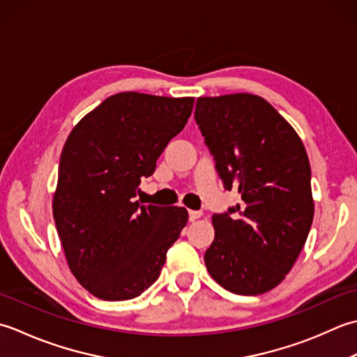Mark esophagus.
Returning <instances> with one entry per match:
<instances>
[{"instance_id": "1", "label": "esophagus", "mask_w": 357, "mask_h": 357, "mask_svg": "<svg viewBox=\"0 0 357 357\" xmlns=\"http://www.w3.org/2000/svg\"><path fill=\"white\" fill-rule=\"evenodd\" d=\"M202 215H203L202 211H192V209L189 211V220H197Z\"/></svg>"}]
</instances>
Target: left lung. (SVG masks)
<instances>
[{
  "label": "left lung",
  "mask_w": 357,
  "mask_h": 357,
  "mask_svg": "<svg viewBox=\"0 0 357 357\" xmlns=\"http://www.w3.org/2000/svg\"><path fill=\"white\" fill-rule=\"evenodd\" d=\"M195 121L225 188L242 203L214 214L206 270L234 294L257 296L287 278L314 215L311 168L294 128L254 93L199 97Z\"/></svg>",
  "instance_id": "left-lung-1"
}]
</instances>
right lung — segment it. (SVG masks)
I'll list each match as a JSON object with an SVG mask.
<instances>
[{"label":"right lung","instance_id":"add662e5","mask_svg":"<svg viewBox=\"0 0 357 357\" xmlns=\"http://www.w3.org/2000/svg\"><path fill=\"white\" fill-rule=\"evenodd\" d=\"M192 106V97L115 93L64 143L54 220L70 273L98 299L128 301L146 291L186 227V208L140 206L132 199Z\"/></svg>","mask_w":357,"mask_h":357}]
</instances>
